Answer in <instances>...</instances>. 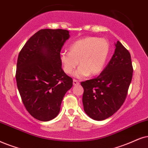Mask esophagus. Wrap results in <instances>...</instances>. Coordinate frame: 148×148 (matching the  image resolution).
<instances>
[{"label": "esophagus", "mask_w": 148, "mask_h": 148, "mask_svg": "<svg viewBox=\"0 0 148 148\" xmlns=\"http://www.w3.org/2000/svg\"><path fill=\"white\" fill-rule=\"evenodd\" d=\"M78 84H79V82H78L77 80H75V79L73 80V85H78Z\"/></svg>", "instance_id": "esophagus-1"}]
</instances>
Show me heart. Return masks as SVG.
<instances>
[{"instance_id":"1","label":"heart","mask_w":148,"mask_h":148,"mask_svg":"<svg viewBox=\"0 0 148 148\" xmlns=\"http://www.w3.org/2000/svg\"><path fill=\"white\" fill-rule=\"evenodd\" d=\"M111 46L105 39L87 37L73 42L69 47V52H63L60 61L63 70L67 74H71L78 64L74 76L76 78L96 76L102 72L107 61Z\"/></svg>"}]
</instances>
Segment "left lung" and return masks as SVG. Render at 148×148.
<instances>
[{
	"label": "left lung",
	"instance_id": "left-lung-1",
	"mask_svg": "<svg viewBox=\"0 0 148 148\" xmlns=\"http://www.w3.org/2000/svg\"><path fill=\"white\" fill-rule=\"evenodd\" d=\"M113 57L98 77L80 83L84 89V111L91 119H106L113 115L126 100L132 78L130 52L117 41Z\"/></svg>",
	"mask_w": 148,
	"mask_h": 148
}]
</instances>
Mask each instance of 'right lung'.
I'll return each instance as SVG.
<instances>
[{
    "instance_id": "right-lung-1",
    "label": "right lung",
    "mask_w": 148,
    "mask_h": 148,
    "mask_svg": "<svg viewBox=\"0 0 148 148\" xmlns=\"http://www.w3.org/2000/svg\"><path fill=\"white\" fill-rule=\"evenodd\" d=\"M70 37L63 29H42L35 33L20 50L16 78L22 102L35 119L47 121L60 111L72 78L61 68L60 52Z\"/></svg>"
}]
</instances>
